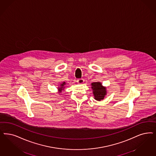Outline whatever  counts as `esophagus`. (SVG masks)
<instances>
[{
	"mask_svg": "<svg viewBox=\"0 0 156 156\" xmlns=\"http://www.w3.org/2000/svg\"><path fill=\"white\" fill-rule=\"evenodd\" d=\"M77 82L78 83H80V84H82V83H83V82H84V80L83 79V78H80V79H78V80H77Z\"/></svg>",
	"mask_w": 156,
	"mask_h": 156,
	"instance_id": "esophagus-1",
	"label": "esophagus"
}]
</instances>
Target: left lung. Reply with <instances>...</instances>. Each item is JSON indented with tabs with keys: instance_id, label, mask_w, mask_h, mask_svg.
<instances>
[{
	"instance_id": "8db88e82",
	"label": "left lung",
	"mask_w": 156,
	"mask_h": 156,
	"mask_svg": "<svg viewBox=\"0 0 156 156\" xmlns=\"http://www.w3.org/2000/svg\"><path fill=\"white\" fill-rule=\"evenodd\" d=\"M91 85L94 99L97 101L103 100L107 94L106 87L102 86L101 83L100 82L91 83Z\"/></svg>"
}]
</instances>
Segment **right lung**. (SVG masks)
<instances>
[{"mask_svg":"<svg viewBox=\"0 0 156 156\" xmlns=\"http://www.w3.org/2000/svg\"><path fill=\"white\" fill-rule=\"evenodd\" d=\"M66 83L65 82L62 83H60V85L59 87H58V90L59 91V93H60L61 91H62L63 90L65 89V85H66Z\"/></svg>","mask_w":156,"mask_h":156,"instance_id":"add662e5","label":"right lung"}]
</instances>
